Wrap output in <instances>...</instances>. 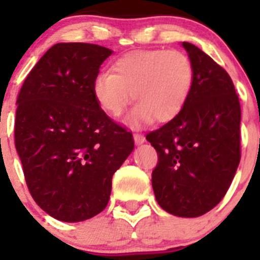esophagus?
Masks as SVG:
<instances>
[{"instance_id":"34e87169","label":"esophagus","mask_w":260,"mask_h":260,"mask_svg":"<svg viewBox=\"0 0 260 260\" xmlns=\"http://www.w3.org/2000/svg\"><path fill=\"white\" fill-rule=\"evenodd\" d=\"M134 142H135V144H137V146H141V144H143L144 142H146V138H144V135L135 133V134H134Z\"/></svg>"}]
</instances>
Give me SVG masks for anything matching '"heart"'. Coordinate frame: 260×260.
I'll return each instance as SVG.
<instances>
[{
	"instance_id": "1",
	"label": "heart",
	"mask_w": 260,
	"mask_h": 260,
	"mask_svg": "<svg viewBox=\"0 0 260 260\" xmlns=\"http://www.w3.org/2000/svg\"><path fill=\"white\" fill-rule=\"evenodd\" d=\"M194 83V68L180 50L144 49L127 53L113 63V73L102 71L93 79L99 107L113 117L126 105L137 104L125 118L130 126L168 122L180 114ZM133 96H131V93Z\"/></svg>"
}]
</instances>
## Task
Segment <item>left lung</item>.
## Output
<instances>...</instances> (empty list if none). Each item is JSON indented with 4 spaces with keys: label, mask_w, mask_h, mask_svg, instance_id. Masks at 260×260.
<instances>
[{
    "label": "left lung",
    "mask_w": 260,
    "mask_h": 260,
    "mask_svg": "<svg viewBox=\"0 0 260 260\" xmlns=\"http://www.w3.org/2000/svg\"><path fill=\"white\" fill-rule=\"evenodd\" d=\"M194 68L180 114L147 135L158 155L152 189L158 206L198 217L220 203L241 158L240 100L228 73L198 47L182 43Z\"/></svg>",
    "instance_id": "1"
}]
</instances>
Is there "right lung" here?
Masks as SVG:
<instances>
[{
  "label": "right lung",
  "mask_w": 260,
  "mask_h": 260,
  "mask_svg": "<svg viewBox=\"0 0 260 260\" xmlns=\"http://www.w3.org/2000/svg\"><path fill=\"white\" fill-rule=\"evenodd\" d=\"M113 50L58 43L27 75L17 100L15 148L34 201L59 221L107 207L112 177L134 150L132 133L93 98L92 83Z\"/></svg>",
  "instance_id": "right-lung-1"
}]
</instances>
